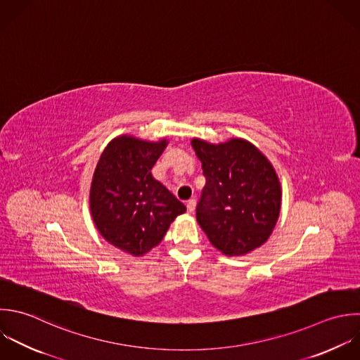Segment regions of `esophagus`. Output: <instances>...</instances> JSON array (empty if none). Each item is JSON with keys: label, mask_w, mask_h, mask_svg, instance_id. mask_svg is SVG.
Segmentation results:
<instances>
[{"label": "esophagus", "mask_w": 360, "mask_h": 360, "mask_svg": "<svg viewBox=\"0 0 360 360\" xmlns=\"http://www.w3.org/2000/svg\"><path fill=\"white\" fill-rule=\"evenodd\" d=\"M195 206H196V200H195V199H189V200L186 202V209H188L189 213H192V212L195 210Z\"/></svg>", "instance_id": "obj_1"}]
</instances>
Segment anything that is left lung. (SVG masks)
I'll return each instance as SVG.
<instances>
[{"label": "left lung", "instance_id": "obj_1", "mask_svg": "<svg viewBox=\"0 0 360 360\" xmlns=\"http://www.w3.org/2000/svg\"><path fill=\"white\" fill-rule=\"evenodd\" d=\"M192 146L206 178L196 219L209 241L229 257L261 247L281 210V184L271 162L241 139L217 146L195 139Z\"/></svg>", "mask_w": 360, "mask_h": 360}]
</instances>
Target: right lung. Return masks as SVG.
Instances as JSON below:
<instances>
[{"label": "right lung", "mask_w": 360, "mask_h": 360, "mask_svg": "<svg viewBox=\"0 0 360 360\" xmlns=\"http://www.w3.org/2000/svg\"><path fill=\"white\" fill-rule=\"evenodd\" d=\"M165 140L122 136L103 150L91 185L94 223L112 245L143 255L158 245L169 224L186 207L151 175Z\"/></svg>", "instance_id": "add662e5"}]
</instances>
